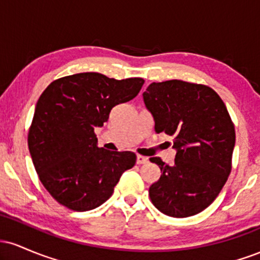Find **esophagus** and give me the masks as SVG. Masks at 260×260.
<instances>
[{
  "label": "esophagus",
  "instance_id": "34e87169",
  "mask_svg": "<svg viewBox=\"0 0 260 260\" xmlns=\"http://www.w3.org/2000/svg\"><path fill=\"white\" fill-rule=\"evenodd\" d=\"M148 162V157L143 156V155H137V164L138 165H142V164H147Z\"/></svg>",
  "mask_w": 260,
  "mask_h": 260
}]
</instances>
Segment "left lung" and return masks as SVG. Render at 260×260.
I'll return each instance as SVG.
<instances>
[{
    "instance_id": "1",
    "label": "left lung",
    "mask_w": 260,
    "mask_h": 260,
    "mask_svg": "<svg viewBox=\"0 0 260 260\" xmlns=\"http://www.w3.org/2000/svg\"><path fill=\"white\" fill-rule=\"evenodd\" d=\"M155 132L174 137L175 164L150 157L161 170L149 188L155 208L172 217L201 213L211 204L231 172L235 126L215 90L203 84L166 80L143 92Z\"/></svg>"
}]
</instances>
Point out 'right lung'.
I'll use <instances>...</instances> for the list:
<instances>
[{
	"label": "right lung",
	"instance_id": "right-lung-1",
	"mask_svg": "<svg viewBox=\"0 0 260 260\" xmlns=\"http://www.w3.org/2000/svg\"><path fill=\"white\" fill-rule=\"evenodd\" d=\"M143 84V78L117 80L86 72L53 80L40 95L28 147L41 183L59 204L74 211L98 208L136 165L132 151L98 147L94 129L113 106L136 98Z\"/></svg>",
	"mask_w": 260,
	"mask_h": 260
}]
</instances>
